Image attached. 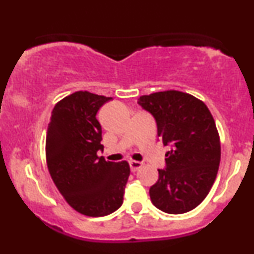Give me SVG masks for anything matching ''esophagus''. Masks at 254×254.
Segmentation results:
<instances>
[{"label": "esophagus", "instance_id": "1", "mask_svg": "<svg viewBox=\"0 0 254 254\" xmlns=\"http://www.w3.org/2000/svg\"><path fill=\"white\" fill-rule=\"evenodd\" d=\"M129 165H130V170H131V172L138 171L139 168H141L142 166H143V164H142V162H139V161H130Z\"/></svg>", "mask_w": 254, "mask_h": 254}]
</instances>
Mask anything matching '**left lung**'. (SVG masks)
Segmentation results:
<instances>
[{"instance_id": "left-lung-1", "label": "left lung", "mask_w": 254, "mask_h": 254, "mask_svg": "<svg viewBox=\"0 0 254 254\" xmlns=\"http://www.w3.org/2000/svg\"><path fill=\"white\" fill-rule=\"evenodd\" d=\"M139 106L157 125L165 145L166 167L149 189L151 203L167 214H184L208 196L221 159L220 137L210 111L203 101L179 90L143 95Z\"/></svg>"}]
</instances>
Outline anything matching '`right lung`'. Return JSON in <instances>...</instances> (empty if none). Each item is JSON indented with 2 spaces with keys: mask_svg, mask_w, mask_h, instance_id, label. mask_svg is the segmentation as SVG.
Masks as SVG:
<instances>
[{
  "mask_svg": "<svg viewBox=\"0 0 254 254\" xmlns=\"http://www.w3.org/2000/svg\"><path fill=\"white\" fill-rule=\"evenodd\" d=\"M112 98L75 92L56 104L46 135V162L50 176L71 208L86 215L106 216L123 204L130 176L127 161L111 162L99 150V109Z\"/></svg>",
  "mask_w": 254,
  "mask_h": 254,
  "instance_id": "add662e5",
  "label": "right lung"
}]
</instances>
